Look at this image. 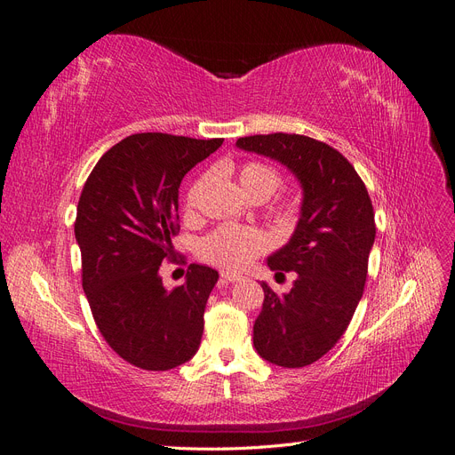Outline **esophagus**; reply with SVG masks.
Wrapping results in <instances>:
<instances>
[{
  "label": "esophagus",
  "instance_id": "34e87169",
  "mask_svg": "<svg viewBox=\"0 0 455 455\" xmlns=\"http://www.w3.org/2000/svg\"><path fill=\"white\" fill-rule=\"evenodd\" d=\"M220 279H222L224 283H237L243 279V275H235V273H228V271H222V275H220Z\"/></svg>",
  "mask_w": 455,
  "mask_h": 455
}]
</instances>
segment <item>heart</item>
<instances>
[{"mask_svg": "<svg viewBox=\"0 0 455 455\" xmlns=\"http://www.w3.org/2000/svg\"><path fill=\"white\" fill-rule=\"evenodd\" d=\"M279 172L266 163L249 161L239 169V182L243 189L251 197L256 196H271L279 186ZM201 184L191 188L188 196V204H194L196 196ZM294 204V203H291ZM271 246L267 233L254 228H241V226H222L212 231L209 237H204L199 244V254L203 259L224 269H243L251 261L266 252Z\"/></svg>", "mask_w": 455, "mask_h": 455, "instance_id": "1", "label": "heart"}]
</instances>
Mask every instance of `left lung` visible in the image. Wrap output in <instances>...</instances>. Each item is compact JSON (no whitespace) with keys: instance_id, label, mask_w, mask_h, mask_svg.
<instances>
[{"instance_id":"8db88e82","label":"left lung","mask_w":455,"mask_h":455,"mask_svg":"<svg viewBox=\"0 0 455 455\" xmlns=\"http://www.w3.org/2000/svg\"><path fill=\"white\" fill-rule=\"evenodd\" d=\"M237 148L279 161L304 191L291 241L267 258L271 271L298 277L283 296L261 283L254 347L283 368L313 364L346 332L364 292L376 239L368 189L338 149L304 134L244 136Z\"/></svg>"}]
</instances>
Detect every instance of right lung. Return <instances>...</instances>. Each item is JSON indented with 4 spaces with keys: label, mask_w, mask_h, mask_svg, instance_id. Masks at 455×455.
<instances>
[{
    "label": "right lung",
    "mask_w": 455,
    "mask_h": 455,
    "mask_svg": "<svg viewBox=\"0 0 455 455\" xmlns=\"http://www.w3.org/2000/svg\"><path fill=\"white\" fill-rule=\"evenodd\" d=\"M222 142L127 136L100 157L81 191L74 229L84 291L108 346L132 366L171 370L199 349L218 271L191 264L186 283L167 291L159 267L172 258L180 229L182 178Z\"/></svg>",
    "instance_id": "obj_1"
}]
</instances>
